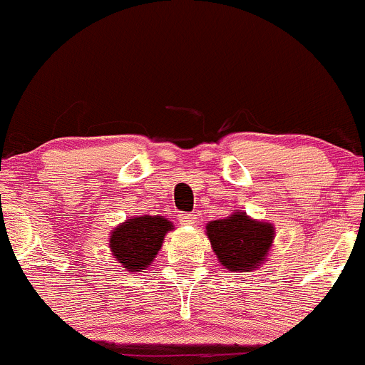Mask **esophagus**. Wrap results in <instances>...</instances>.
Segmentation results:
<instances>
[{
    "label": "esophagus",
    "instance_id": "esophagus-1",
    "mask_svg": "<svg viewBox=\"0 0 365 365\" xmlns=\"http://www.w3.org/2000/svg\"><path fill=\"white\" fill-rule=\"evenodd\" d=\"M179 222L182 225H195L197 223V215H193V212H184V215H179Z\"/></svg>",
    "mask_w": 365,
    "mask_h": 365
}]
</instances>
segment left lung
I'll return each mask as SVG.
<instances>
[{"label": "left lung", "mask_w": 365, "mask_h": 365, "mask_svg": "<svg viewBox=\"0 0 365 365\" xmlns=\"http://www.w3.org/2000/svg\"><path fill=\"white\" fill-rule=\"evenodd\" d=\"M205 234L215 255L229 272H252L268 257L275 237V227L252 220L247 212L236 211L223 220L205 225Z\"/></svg>", "instance_id": "left-lung-1"}]
</instances>
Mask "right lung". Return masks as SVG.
Masks as SVG:
<instances>
[{"instance_id": "right-lung-1", "label": "right lung", "mask_w": 365, "mask_h": 365, "mask_svg": "<svg viewBox=\"0 0 365 365\" xmlns=\"http://www.w3.org/2000/svg\"><path fill=\"white\" fill-rule=\"evenodd\" d=\"M172 229V222L163 216L143 215L128 218L110 234L111 254L128 272H142L149 268Z\"/></svg>"}]
</instances>
